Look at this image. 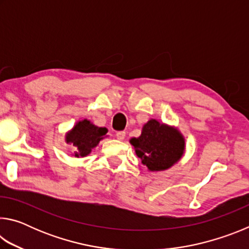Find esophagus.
<instances>
[{"mask_svg":"<svg viewBox=\"0 0 249 249\" xmlns=\"http://www.w3.org/2000/svg\"><path fill=\"white\" fill-rule=\"evenodd\" d=\"M125 136H126V133L123 132V130H121V132H117V133H116L117 140H120V141H123L124 138H125Z\"/></svg>","mask_w":249,"mask_h":249,"instance_id":"34e87169","label":"esophagus"}]
</instances>
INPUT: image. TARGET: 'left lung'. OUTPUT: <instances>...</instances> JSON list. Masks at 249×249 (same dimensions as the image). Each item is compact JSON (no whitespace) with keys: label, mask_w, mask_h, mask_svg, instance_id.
I'll return each mask as SVG.
<instances>
[{"label":"left lung","mask_w":249,"mask_h":249,"mask_svg":"<svg viewBox=\"0 0 249 249\" xmlns=\"http://www.w3.org/2000/svg\"><path fill=\"white\" fill-rule=\"evenodd\" d=\"M129 142L149 171H161L174 166L182 157L185 147L184 137L178 129L156 120L147 122L141 136Z\"/></svg>","instance_id":"left-lung-1"}]
</instances>
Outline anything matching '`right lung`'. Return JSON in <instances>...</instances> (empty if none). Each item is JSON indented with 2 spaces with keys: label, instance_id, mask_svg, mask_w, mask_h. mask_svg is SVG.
<instances>
[{
  "label": "right lung",
  "instance_id": "add662e5",
  "mask_svg": "<svg viewBox=\"0 0 249 249\" xmlns=\"http://www.w3.org/2000/svg\"><path fill=\"white\" fill-rule=\"evenodd\" d=\"M107 133V129L105 127H98L90 121L83 120L79 121L73 128L66 134V142L73 145L74 157H86L98 146Z\"/></svg>",
  "mask_w": 249,
  "mask_h": 249
}]
</instances>
